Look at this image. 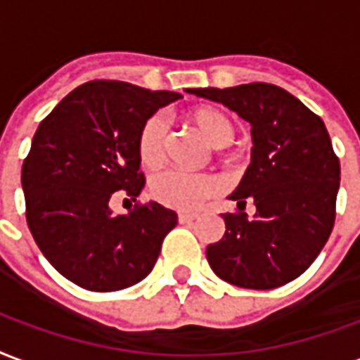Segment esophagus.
I'll list each match as a JSON object with an SVG mask.
<instances>
[{"mask_svg":"<svg viewBox=\"0 0 360 360\" xmlns=\"http://www.w3.org/2000/svg\"><path fill=\"white\" fill-rule=\"evenodd\" d=\"M200 219V214H191V212H181L179 214V223H185V225H193L194 221Z\"/></svg>","mask_w":360,"mask_h":360,"instance_id":"1","label":"esophagus"}]
</instances>
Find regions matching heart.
Masks as SVG:
<instances>
[{"instance_id":"obj_1","label":"heart","mask_w":360,"mask_h":360,"mask_svg":"<svg viewBox=\"0 0 360 360\" xmlns=\"http://www.w3.org/2000/svg\"><path fill=\"white\" fill-rule=\"evenodd\" d=\"M193 124L215 148H225L233 143V122L215 108L194 110ZM167 150V124L160 114H154L141 126L137 137V156L146 169H156L164 164ZM221 191V181L210 173H191L183 169H166L150 181V194L160 204L173 210H194L210 196Z\"/></svg>"}]
</instances>
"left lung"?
Instances as JSON below:
<instances>
[{
	"label": "left lung",
	"mask_w": 360,
	"mask_h": 360,
	"mask_svg": "<svg viewBox=\"0 0 360 360\" xmlns=\"http://www.w3.org/2000/svg\"><path fill=\"white\" fill-rule=\"evenodd\" d=\"M221 103L252 126V162L229 198L225 234L206 248L214 273L250 290L278 288L305 273L336 219L340 160L326 126L300 98L273 84L187 89ZM256 206L254 220L243 214Z\"/></svg>",
	"instance_id": "obj_1"
}]
</instances>
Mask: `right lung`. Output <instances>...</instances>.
<instances>
[{
  "label": "right lung",
  "instance_id": "right-lung-1",
  "mask_svg": "<svg viewBox=\"0 0 360 360\" xmlns=\"http://www.w3.org/2000/svg\"><path fill=\"white\" fill-rule=\"evenodd\" d=\"M183 97L95 79L39 124L22 164L26 221L47 262L91 292L133 286L153 271L177 214L158 202L114 215L110 200L145 187L137 137L158 108Z\"/></svg>",
  "mask_w": 360,
  "mask_h": 360
}]
</instances>
